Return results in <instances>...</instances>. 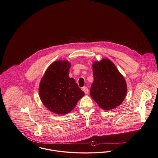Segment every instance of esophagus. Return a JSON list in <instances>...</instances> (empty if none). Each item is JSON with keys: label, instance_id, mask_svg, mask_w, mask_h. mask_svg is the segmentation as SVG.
Returning a JSON list of instances; mask_svg holds the SVG:
<instances>
[{"label": "esophagus", "instance_id": "obj_1", "mask_svg": "<svg viewBox=\"0 0 158 158\" xmlns=\"http://www.w3.org/2000/svg\"><path fill=\"white\" fill-rule=\"evenodd\" d=\"M82 90L84 91L85 94H89V89L86 86H83L82 88Z\"/></svg>", "mask_w": 158, "mask_h": 158}]
</instances>
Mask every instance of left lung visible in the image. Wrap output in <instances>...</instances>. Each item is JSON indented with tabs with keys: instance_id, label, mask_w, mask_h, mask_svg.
<instances>
[{
	"instance_id": "1",
	"label": "left lung",
	"mask_w": 158,
	"mask_h": 158,
	"mask_svg": "<svg viewBox=\"0 0 158 158\" xmlns=\"http://www.w3.org/2000/svg\"><path fill=\"white\" fill-rule=\"evenodd\" d=\"M92 67L94 80L90 87L91 97L105 110L120 105L127 90L123 76L109 59L96 61Z\"/></svg>"
}]
</instances>
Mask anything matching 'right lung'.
I'll return each mask as SVG.
<instances>
[{"label": "right lung", "mask_w": 158, "mask_h": 158, "mask_svg": "<svg viewBox=\"0 0 158 158\" xmlns=\"http://www.w3.org/2000/svg\"><path fill=\"white\" fill-rule=\"evenodd\" d=\"M70 68L68 61H55L47 69L40 84L41 101L57 114L70 113L85 95L75 81L69 77Z\"/></svg>", "instance_id": "right-lung-1"}]
</instances>
